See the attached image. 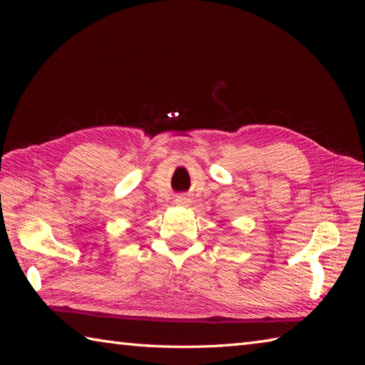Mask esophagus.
Listing matches in <instances>:
<instances>
[{"label": "esophagus", "mask_w": 365, "mask_h": 365, "mask_svg": "<svg viewBox=\"0 0 365 365\" xmlns=\"http://www.w3.org/2000/svg\"><path fill=\"white\" fill-rule=\"evenodd\" d=\"M175 202L176 204H178V205H189V200H187V197L185 196H178V197H176V200H175Z\"/></svg>", "instance_id": "obj_1"}]
</instances>
